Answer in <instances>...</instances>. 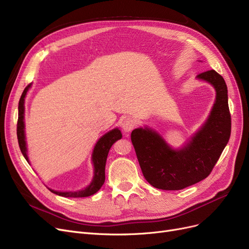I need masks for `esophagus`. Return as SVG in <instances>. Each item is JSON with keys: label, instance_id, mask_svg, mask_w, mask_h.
<instances>
[{"label": "esophagus", "instance_id": "1", "mask_svg": "<svg viewBox=\"0 0 249 249\" xmlns=\"http://www.w3.org/2000/svg\"><path fill=\"white\" fill-rule=\"evenodd\" d=\"M136 125H137V122L133 117H125L124 120L122 122V127L126 133L133 131Z\"/></svg>", "mask_w": 249, "mask_h": 249}]
</instances>
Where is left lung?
<instances>
[{
  "mask_svg": "<svg viewBox=\"0 0 249 249\" xmlns=\"http://www.w3.org/2000/svg\"><path fill=\"white\" fill-rule=\"evenodd\" d=\"M216 89V101L207 123L181 150H172L149 128H136L131 140L146 180L164 191H179L210 175L231 135L228 90L215 70L197 75Z\"/></svg>",
  "mask_w": 249,
  "mask_h": 249,
  "instance_id": "8db88e82",
  "label": "left lung"
}]
</instances>
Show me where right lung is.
<instances>
[{
  "mask_svg": "<svg viewBox=\"0 0 249 249\" xmlns=\"http://www.w3.org/2000/svg\"><path fill=\"white\" fill-rule=\"evenodd\" d=\"M29 87L30 85L26 86L19 100V106H18L19 112H18V122H17L18 144L23 156H24L27 162H28V157L26 154L27 150H26L25 135H24V122H23V120H24V98ZM122 137L123 136L120 129L114 128L112 131L108 132L107 134H105L103 137H101L97 142V144L95 148H94V151L92 154V161L94 164V177L89 186L79 192L61 193V192L53 191V189H50V191L55 195L62 196L65 197H85L97 193L100 189V187L103 185L105 180V164H106V159H107L109 149L117 140L122 139Z\"/></svg>",
  "mask_w": 249,
  "mask_h": 249,
  "instance_id": "add662e5",
  "label": "right lung"
}]
</instances>
